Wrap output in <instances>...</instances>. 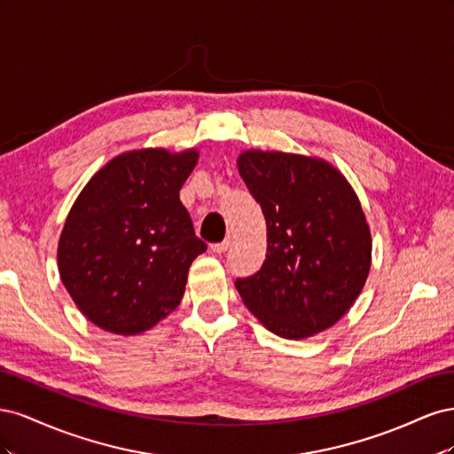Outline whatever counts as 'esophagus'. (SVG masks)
<instances>
[{
    "instance_id": "1",
    "label": "esophagus",
    "mask_w": 454,
    "mask_h": 454,
    "mask_svg": "<svg viewBox=\"0 0 454 454\" xmlns=\"http://www.w3.org/2000/svg\"><path fill=\"white\" fill-rule=\"evenodd\" d=\"M229 246H231V239H225L223 242H217V244H212L210 248H212V252L214 254H225L227 250H229Z\"/></svg>"
}]
</instances>
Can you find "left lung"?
Masks as SVG:
<instances>
[{"instance_id": "obj_1", "label": "left lung", "mask_w": 454, "mask_h": 454, "mask_svg": "<svg viewBox=\"0 0 454 454\" xmlns=\"http://www.w3.org/2000/svg\"><path fill=\"white\" fill-rule=\"evenodd\" d=\"M239 174L267 223V255L237 290L284 339H309L345 316L371 269V231L356 191L332 162L282 151H242Z\"/></svg>"}]
</instances>
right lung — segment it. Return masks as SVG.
<instances>
[{
    "instance_id": "add662e5",
    "label": "right lung",
    "mask_w": 454,
    "mask_h": 454,
    "mask_svg": "<svg viewBox=\"0 0 454 454\" xmlns=\"http://www.w3.org/2000/svg\"><path fill=\"white\" fill-rule=\"evenodd\" d=\"M197 149H134L107 160L75 199L59 272L77 309L115 335H138L180 305L206 244L180 200Z\"/></svg>"
}]
</instances>
